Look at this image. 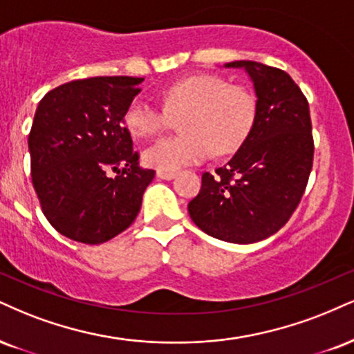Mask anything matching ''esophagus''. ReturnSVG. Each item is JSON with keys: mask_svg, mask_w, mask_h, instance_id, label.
Instances as JSON below:
<instances>
[{"mask_svg": "<svg viewBox=\"0 0 354 354\" xmlns=\"http://www.w3.org/2000/svg\"><path fill=\"white\" fill-rule=\"evenodd\" d=\"M156 176L160 178V180H173L174 176H176V171H165V169H158L156 171Z\"/></svg>", "mask_w": 354, "mask_h": 354, "instance_id": "obj_1", "label": "esophagus"}]
</instances>
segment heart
I'll return each instance as SVG.
<instances>
[{"instance_id": "heart-1", "label": "heart", "mask_w": 354, "mask_h": 354, "mask_svg": "<svg viewBox=\"0 0 354 354\" xmlns=\"http://www.w3.org/2000/svg\"><path fill=\"white\" fill-rule=\"evenodd\" d=\"M163 110L143 99L131 100L125 127L136 138H150L179 118L181 135L163 138L143 150L148 166L176 171L183 166L201 163L214 150L229 155L244 143L252 130L257 100L249 88L227 84L214 74H198L178 80L161 92Z\"/></svg>"}]
</instances>
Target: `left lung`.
I'll return each instance as SVG.
<instances>
[{
    "mask_svg": "<svg viewBox=\"0 0 354 354\" xmlns=\"http://www.w3.org/2000/svg\"><path fill=\"white\" fill-rule=\"evenodd\" d=\"M224 67L247 72L257 112L236 155L214 174H203L188 212L216 239L252 244L279 231L299 206L313 163L312 120L308 102L287 72L255 61Z\"/></svg>",
    "mask_w": 354,
    "mask_h": 354,
    "instance_id": "left-lung-1",
    "label": "left lung"
}]
</instances>
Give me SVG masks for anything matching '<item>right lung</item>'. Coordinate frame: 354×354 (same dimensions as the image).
Segmentation results:
<instances>
[{"mask_svg": "<svg viewBox=\"0 0 354 354\" xmlns=\"http://www.w3.org/2000/svg\"><path fill=\"white\" fill-rule=\"evenodd\" d=\"M142 82L125 75L72 80L37 105L28 140L32 186L50 225L72 241L102 244L125 231L155 178L140 166L123 120Z\"/></svg>", "mask_w": 354, "mask_h": 354, "instance_id": "obj_1", "label": "right lung"}]
</instances>
